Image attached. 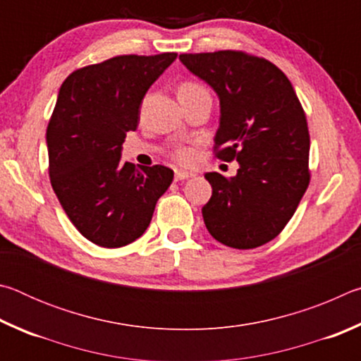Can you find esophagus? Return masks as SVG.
Segmentation results:
<instances>
[{
  "instance_id": "34e87169",
  "label": "esophagus",
  "mask_w": 361,
  "mask_h": 361,
  "mask_svg": "<svg viewBox=\"0 0 361 361\" xmlns=\"http://www.w3.org/2000/svg\"><path fill=\"white\" fill-rule=\"evenodd\" d=\"M192 176H194V173H191V172H185V170H175V180L176 181L192 178Z\"/></svg>"
}]
</instances>
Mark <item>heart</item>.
I'll return each mask as SVG.
<instances>
[{"instance_id":"1","label":"heart","mask_w":361,"mask_h":361,"mask_svg":"<svg viewBox=\"0 0 361 361\" xmlns=\"http://www.w3.org/2000/svg\"><path fill=\"white\" fill-rule=\"evenodd\" d=\"M204 85H200L199 82H192V81H186L181 82L178 87V97L181 95H189V94H197V92H205ZM173 157L178 161L180 164H189L194 157V151L191 148H186V146H180L173 151Z\"/></svg>"}]
</instances>
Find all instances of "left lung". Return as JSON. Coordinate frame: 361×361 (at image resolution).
Here are the masks:
<instances>
[{
	"instance_id": "left-lung-1",
	"label": "left lung",
	"mask_w": 361,
	"mask_h": 361,
	"mask_svg": "<svg viewBox=\"0 0 361 361\" xmlns=\"http://www.w3.org/2000/svg\"><path fill=\"white\" fill-rule=\"evenodd\" d=\"M180 60L219 97L213 152L237 161L235 176L205 173L212 197L207 229L224 245L250 250L280 234L310 183V137L301 102L285 73L243 51L181 54Z\"/></svg>"
}]
</instances>
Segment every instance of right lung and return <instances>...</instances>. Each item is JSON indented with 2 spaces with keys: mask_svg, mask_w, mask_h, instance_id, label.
I'll list each match as a JSON object with an SVG mask.
<instances>
[{
  "mask_svg": "<svg viewBox=\"0 0 361 361\" xmlns=\"http://www.w3.org/2000/svg\"><path fill=\"white\" fill-rule=\"evenodd\" d=\"M175 59L118 56L75 70L60 87L46 132L49 178L70 221L95 245L137 240L172 185L173 170L137 169L121 161V148L137 129L145 94Z\"/></svg>",
  "mask_w": 361,
  "mask_h": 361,
  "instance_id": "add662e5",
  "label": "right lung"
}]
</instances>
